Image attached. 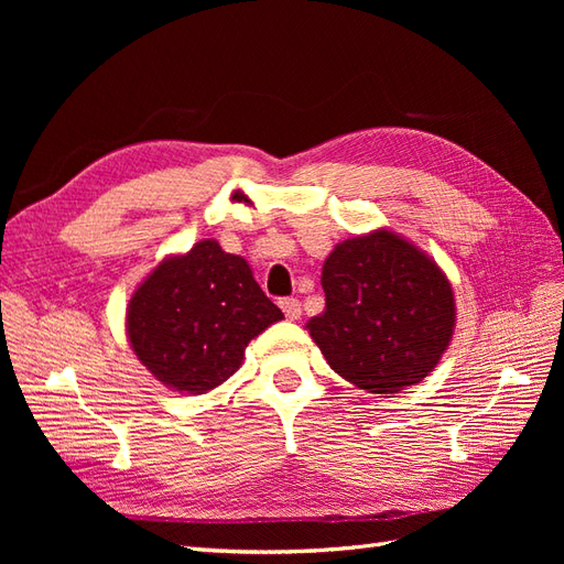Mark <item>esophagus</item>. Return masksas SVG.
<instances>
[{"label":"esophagus","instance_id":"34e87169","mask_svg":"<svg viewBox=\"0 0 564 564\" xmlns=\"http://www.w3.org/2000/svg\"><path fill=\"white\" fill-rule=\"evenodd\" d=\"M280 308L284 311L286 319H299L301 317V301L299 299H282Z\"/></svg>","mask_w":564,"mask_h":564}]
</instances>
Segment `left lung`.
Instances as JSON below:
<instances>
[{"label":"left lung","instance_id":"obj_1","mask_svg":"<svg viewBox=\"0 0 564 564\" xmlns=\"http://www.w3.org/2000/svg\"><path fill=\"white\" fill-rule=\"evenodd\" d=\"M324 313L308 329L329 367L390 395L423 381L454 332L452 284L435 261L388 230L340 242L322 268Z\"/></svg>","mask_w":564,"mask_h":564}]
</instances>
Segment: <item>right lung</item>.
I'll list each match as a JSON object with an SVG mask.
<instances>
[{"mask_svg":"<svg viewBox=\"0 0 564 564\" xmlns=\"http://www.w3.org/2000/svg\"><path fill=\"white\" fill-rule=\"evenodd\" d=\"M282 317L242 256L204 240L162 261L135 289L127 334L152 377L199 395L230 379L249 340Z\"/></svg>","mask_w":564,"mask_h":564,"instance_id":"1","label":"right lung"}]
</instances>
